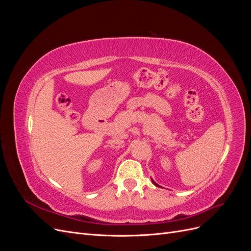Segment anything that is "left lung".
<instances>
[{"instance_id": "8db88e82", "label": "left lung", "mask_w": 251, "mask_h": 251, "mask_svg": "<svg viewBox=\"0 0 251 251\" xmlns=\"http://www.w3.org/2000/svg\"><path fill=\"white\" fill-rule=\"evenodd\" d=\"M153 183H154V184H155V185H156V186H159V185H158V184H156V183H155V182H154V181H153Z\"/></svg>"}]
</instances>
